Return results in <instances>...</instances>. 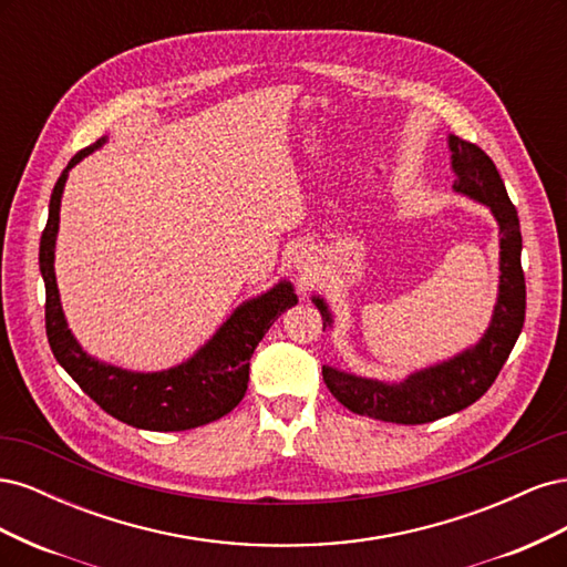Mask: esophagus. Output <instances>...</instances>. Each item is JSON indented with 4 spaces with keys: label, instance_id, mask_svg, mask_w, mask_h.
<instances>
[{
    "label": "esophagus",
    "instance_id": "1",
    "mask_svg": "<svg viewBox=\"0 0 567 567\" xmlns=\"http://www.w3.org/2000/svg\"><path fill=\"white\" fill-rule=\"evenodd\" d=\"M315 255H312V250H307V248H300V250H296V255H293V267L300 271V274H310L312 271V267H315Z\"/></svg>",
    "mask_w": 567,
    "mask_h": 567
}]
</instances>
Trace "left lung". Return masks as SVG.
<instances>
[{"label": "left lung", "instance_id": "left-lung-1", "mask_svg": "<svg viewBox=\"0 0 567 567\" xmlns=\"http://www.w3.org/2000/svg\"><path fill=\"white\" fill-rule=\"evenodd\" d=\"M450 151L452 169L456 175L454 192L487 205L496 225H499L502 274L492 321L473 348L454 354L452 359H444L435 367L409 373L404 381L398 383H383L336 367H323L321 373L326 388L342 406H348L359 416L416 425L456 414L489 390L523 331L525 274L520 267L523 236L516 205L511 203L499 173L483 148L450 134ZM312 302L321 312L323 329L331 326L333 317L326 300L315 296Z\"/></svg>", "mask_w": 567, "mask_h": 567}]
</instances>
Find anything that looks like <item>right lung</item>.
I'll return each instance as SVG.
<instances>
[{"label": "right lung", "instance_id": "add662e5", "mask_svg": "<svg viewBox=\"0 0 567 567\" xmlns=\"http://www.w3.org/2000/svg\"><path fill=\"white\" fill-rule=\"evenodd\" d=\"M106 144L101 136L92 146L82 148L61 173L49 200V219L40 238V271L47 290L44 319L47 338L56 362L90 398L113 419L142 431H192V427L217 421L244 400L248 390L250 357L269 326L288 307L298 305L290 281H279L267 293L238 305L231 317L219 326L205 346L186 362L163 371H127L101 362L80 348L68 329L59 298L54 248L59 234L61 196L71 167L84 156Z\"/></svg>", "mask_w": 567, "mask_h": 567}]
</instances>
